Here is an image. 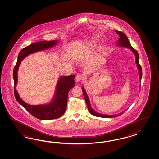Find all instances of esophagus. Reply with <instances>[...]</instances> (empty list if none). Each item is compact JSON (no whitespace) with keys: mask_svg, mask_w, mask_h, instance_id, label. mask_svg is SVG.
Returning <instances> with one entry per match:
<instances>
[{"mask_svg":"<svg viewBox=\"0 0 159 159\" xmlns=\"http://www.w3.org/2000/svg\"><path fill=\"white\" fill-rule=\"evenodd\" d=\"M82 79H83V76H82V75H77L75 77L76 81L77 82H80L82 80Z\"/></svg>","mask_w":159,"mask_h":159,"instance_id":"esophagus-1","label":"esophagus"}]
</instances>
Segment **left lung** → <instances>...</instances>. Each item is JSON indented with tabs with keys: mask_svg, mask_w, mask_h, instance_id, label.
<instances>
[{
	"mask_svg": "<svg viewBox=\"0 0 159 159\" xmlns=\"http://www.w3.org/2000/svg\"><path fill=\"white\" fill-rule=\"evenodd\" d=\"M116 32L120 36V39L118 40V42L116 43V45L117 46H120V47H122L129 48L133 52V53H134V54H135V57H136V66H137V67L138 69V71H139V73L140 81H141L142 77V67H141V66L140 65L139 62V54L138 53L137 51H136L135 49L131 46L128 37H126V35L124 33H123L121 31H116ZM82 91H83V93L84 98L85 99V101L86 102L87 106L89 111L90 112V113L91 114L93 115V116H98V117H101V118H112V117H116V116H117L122 115L126 110L124 112H121V113L119 114L112 115H112H105V114H100V113L94 111L93 110V108H92V107H91L90 100H89V98L88 97V95L87 94L84 88L83 87H82Z\"/></svg>",
	"mask_w": 159,
	"mask_h": 159,
	"instance_id": "obj_1",
	"label": "left lung"
}]
</instances>
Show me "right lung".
Here are the masks:
<instances>
[{
    "mask_svg": "<svg viewBox=\"0 0 159 159\" xmlns=\"http://www.w3.org/2000/svg\"><path fill=\"white\" fill-rule=\"evenodd\" d=\"M58 43L57 40L43 41L31 43L23 48L19 53L17 61L13 69L14 94L16 100L32 116L41 120H50L58 118L65 113L67 106L68 93L75 86L74 80L75 76L74 75H72L68 76H62L59 79L57 84L55 96L50 103L44 105H30L22 100L16 90V84L18 82L17 72L20 63L25 57L30 54L52 48Z\"/></svg>",
    "mask_w": 159,
    "mask_h": 159,
    "instance_id": "add662e5",
    "label": "right lung"
}]
</instances>
